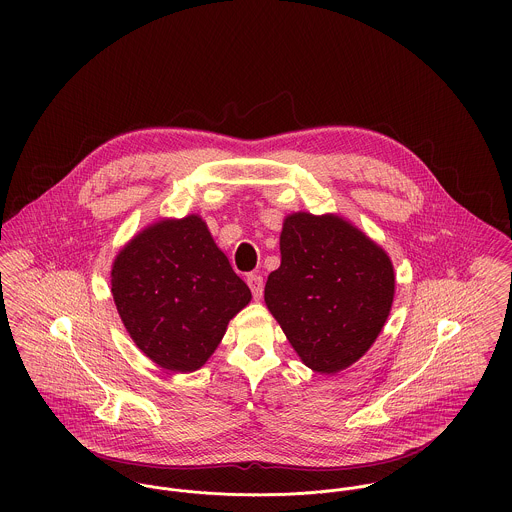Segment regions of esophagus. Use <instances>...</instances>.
I'll return each instance as SVG.
<instances>
[{"label":"esophagus","mask_w":512,"mask_h":512,"mask_svg":"<svg viewBox=\"0 0 512 512\" xmlns=\"http://www.w3.org/2000/svg\"><path fill=\"white\" fill-rule=\"evenodd\" d=\"M246 282H248V286H250V290H252L254 299H260L262 293H264V278H262L260 274H248Z\"/></svg>","instance_id":"esophagus-1"}]
</instances>
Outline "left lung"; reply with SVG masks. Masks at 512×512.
<instances>
[{"instance_id": "left-lung-1", "label": "left lung", "mask_w": 512, "mask_h": 512, "mask_svg": "<svg viewBox=\"0 0 512 512\" xmlns=\"http://www.w3.org/2000/svg\"><path fill=\"white\" fill-rule=\"evenodd\" d=\"M282 264L264 299L301 361L333 374L359 361L390 313L394 270L347 220L295 213L284 220Z\"/></svg>"}]
</instances>
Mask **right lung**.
Instances as JSON below:
<instances>
[{
	"label": "right lung",
	"mask_w": 512,
	"mask_h": 512,
	"mask_svg": "<svg viewBox=\"0 0 512 512\" xmlns=\"http://www.w3.org/2000/svg\"><path fill=\"white\" fill-rule=\"evenodd\" d=\"M112 295L138 349L171 372L205 365L252 297L195 215L140 232L114 262Z\"/></svg>",
	"instance_id": "right-lung-1"
}]
</instances>
